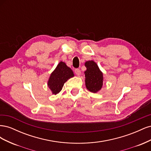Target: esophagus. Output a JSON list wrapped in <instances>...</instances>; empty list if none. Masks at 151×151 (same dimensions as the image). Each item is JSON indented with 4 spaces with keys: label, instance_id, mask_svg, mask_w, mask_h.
Segmentation results:
<instances>
[{
    "label": "esophagus",
    "instance_id": "34e87169",
    "mask_svg": "<svg viewBox=\"0 0 151 151\" xmlns=\"http://www.w3.org/2000/svg\"><path fill=\"white\" fill-rule=\"evenodd\" d=\"M81 70L79 68H76L75 69V73L77 76H80L81 75Z\"/></svg>",
    "mask_w": 151,
    "mask_h": 151
}]
</instances>
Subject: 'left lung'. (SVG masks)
<instances>
[{
	"label": "left lung",
	"instance_id": "obj_1",
	"mask_svg": "<svg viewBox=\"0 0 151 151\" xmlns=\"http://www.w3.org/2000/svg\"><path fill=\"white\" fill-rule=\"evenodd\" d=\"M87 70L85 73L86 88L92 93H97L101 89L103 83V73L94 61H87L85 63Z\"/></svg>",
	"mask_w": 151,
	"mask_h": 151
}]
</instances>
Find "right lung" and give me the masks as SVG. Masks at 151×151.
<instances>
[{
	"label": "right lung",
	"instance_id": "add662e5",
	"mask_svg": "<svg viewBox=\"0 0 151 151\" xmlns=\"http://www.w3.org/2000/svg\"><path fill=\"white\" fill-rule=\"evenodd\" d=\"M74 74L70 67L64 62H60L52 73L48 82V86L54 94H58L62 90L63 84Z\"/></svg>",
	"mask_w": 151,
	"mask_h": 151
}]
</instances>
